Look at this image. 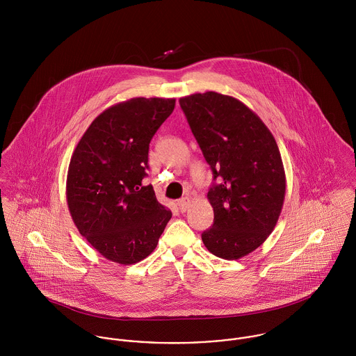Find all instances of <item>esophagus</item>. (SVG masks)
<instances>
[{
	"label": "esophagus",
	"instance_id": "34e87169",
	"mask_svg": "<svg viewBox=\"0 0 356 356\" xmlns=\"http://www.w3.org/2000/svg\"><path fill=\"white\" fill-rule=\"evenodd\" d=\"M178 207L181 211H186L191 207V199L189 197H182L181 200H178Z\"/></svg>",
	"mask_w": 356,
	"mask_h": 356
}]
</instances>
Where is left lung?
<instances>
[{
	"mask_svg": "<svg viewBox=\"0 0 356 356\" xmlns=\"http://www.w3.org/2000/svg\"><path fill=\"white\" fill-rule=\"evenodd\" d=\"M179 104L219 182L207 195L213 225L202 240L211 254L237 260L267 240L281 215L286 177L278 145L254 111L232 96L195 93Z\"/></svg>",
	"mask_w": 356,
	"mask_h": 356,
	"instance_id": "obj_1",
	"label": "left lung"
}]
</instances>
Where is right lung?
Returning a JSON list of instances; mask_svg holds the SVG:
<instances>
[{
	"label": "right lung",
	"instance_id": "right-lung-1",
	"mask_svg": "<svg viewBox=\"0 0 356 356\" xmlns=\"http://www.w3.org/2000/svg\"><path fill=\"white\" fill-rule=\"evenodd\" d=\"M175 99L134 97L92 122L74 149L65 196L79 233L105 259L134 264L152 254L172 213L147 177L149 143Z\"/></svg>",
	"mask_w": 356,
	"mask_h": 356
}]
</instances>
